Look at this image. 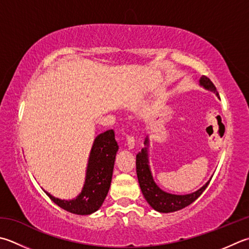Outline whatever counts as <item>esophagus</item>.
Returning <instances> with one entry per match:
<instances>
[{
	"instance_id": "34e87169",
	"label": "esophagus",
	"mask_w": 249,
	"mask_h": 249,
	"mask_svg": "<svg viewBox=\"0 0 249 249\" xmlns=\"http://www.w3.org/2000/svg\"><path fill=\"white\" fill-rule=\"evenodd\" d=\"M126 145H127V148L129 150L135 147V138L133 136H127V138H126Z\"/></svg>"
}]
</instances>
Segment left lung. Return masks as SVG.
<instances>
[{"label":"left lung","instance_id":"8db88e82","mask_svg":"<svg viewBox=\"0 0 249 249\" xmlns=\"http://www.w3.org/2000/svg\"><path fill=\"white\" fill-rule=\"evenodd\" d=\"M199 83L205 89L213 90V92H216L217 96H219L216 86L213 84V82L206 75H202ZM144 143L148 144V138H145ZM136 170H137L139 186L143 196L147 199L151 207L160 213H173L189 206L190 204H192L196 198H198V196H201V194L205 191L209 181H211L209 180L205 186L197 190L196 192L186 194V196H175V194H169L162 191L155 184L152 175H151L148 164L147 148L141 150V152H139L136 157Z\"/></svg>","mask_w":249,"mask_h":249}]
</instances>
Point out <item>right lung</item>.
<instances>
[{
	"instance_id": "right-lung-1",
	"label": "right lung",
	"mask_w": 249,
	"mask_h": 249,
	"mask_svg": "<svg viewBox=\"0 0 249 249\" xmlns=\"http://www.w3.org/2000/svg\"><path fill=\"white\" fill-rule=\"evenodd\" d=\"M118 149L119 145L113 129L97 136L89 155L86 180L82 193L72 201H62L46 192L48 197L62 209L76 215H89L98 211L109 192Z\"/></svg>"
}]
</instances>
